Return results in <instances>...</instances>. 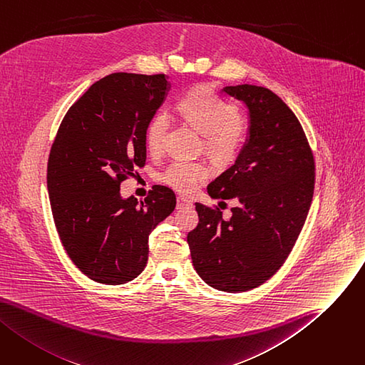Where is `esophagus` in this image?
Listing matches in <instances>:
<instances>
[{
  "label": "esophagus",
  "mask_w": 365,
  "mask_h": 365,
  "mask_svg": "<svg viewBox=\"0 0 365 365\" xmlns=\"http://www.w3.org/2000/svg\"><path fill=\"white\" fill-rule=\"evenodd\" d=\"M192 201L186 197H178V210H182L185 207H190Z\"/></svg>",
  "instance_id": "34e87169"
}]
</instances>
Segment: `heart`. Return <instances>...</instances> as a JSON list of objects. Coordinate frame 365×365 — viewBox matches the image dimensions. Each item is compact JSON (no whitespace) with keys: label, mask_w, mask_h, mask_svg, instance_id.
<instances>
[{"label":"heart","mask_w":365,"mask_h":365,"mask_svg":"<svg viewBox=\"0 0 365 365\" xmlns=\"http://www.w3.org/2000/svg\"><path fill=\"white\" fill-rule=\"evenodd\" d=\"M178 113L204 135L205 151L217 160L233 158L244 142V126L235 104L218 96L207 86L193 88L178 101ZM168 129V117L157 113L151 117L145 130V140L150 151L158 153ZM210 176V168L201 161L176 160L161 175V180L179 192L189 193Z\"/></svg>","instance_id":"b5f03b06"}]
</instances>
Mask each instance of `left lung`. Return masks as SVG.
<instances>
[{
  "instance_id": "left-lung-1",
  "label": "left lung",
  "mask_w": 365,
  "mask_h": 365,
  "mask_svg": "<svg viewBox=\"0 0 365 365\" xmlns=\"http://www.w3.org/2000/svg\"><path fill=\"white\" fill-rule=\"evenodd\" d=\"M223 91L247 104L250 138L207 190L237 205L225 220L217 205L195 202L200 223L187 245L208 286L239 294L273 277L292 252L311 207L315 163L299 120L274 92L255 85Z\"/></svg>"
}]
</instances>
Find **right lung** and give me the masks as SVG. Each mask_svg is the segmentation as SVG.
Returning a JSON list of instances; mask_svg holds the SVG:
<instances>
[{
  "instance_id": "right-lung-1",
  "label": "right lung",
  "mask_w": 365,
  "mask_h": 365,
  "mask_svg": "<svg viewBox=\"0 0 365 365\" xmlns=\"http://www.w3.org/2000/svg\"><path fill=\"white\" fill-rule=\"evenodd\" d=\"M170 85L164 75L113 73L66 113L51 145L46 186L61 245L91 280L123 284L148 261L150 233L176 207L175 192L153 186L140 204L120 185L147 160L145 130Z\"/></svg>"
}]
</instances>
